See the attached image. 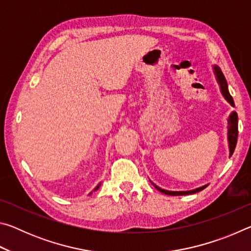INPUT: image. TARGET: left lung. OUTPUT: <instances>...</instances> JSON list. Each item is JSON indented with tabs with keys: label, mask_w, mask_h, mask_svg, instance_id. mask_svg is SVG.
Instances as JSON below:
<instances>
[{
	"label": "left lung",
	"mask_w": 251,
	"mask_h": 251,
	"mask_svg": "<svg viewBox=\"0 0 251 251\" xmlns=\"http://www.w3.org/2000/svg\"><path fill=\"white\" fill-rule=\"evenodd\" d=\"M215 70V74L217 76V80L218 84L220 86V91H222L223 95L225 99L228 100V103L231 106H235V103H233V100L231 95L229 94L228 91V85H227V80L225 78V76L223 74L222 70L219 69L217 65L214 66ZM237 138H238V116L236 112H232L230 114V116L228 118V143H229V156H231L233 154V151H235L236 145H237ZM157 189L159 190L160 193H163L165 195H169V196H182V195H192V194H196L201 190L205 189L208 185H205L202 187H199V188L193 189V190H187V192H171V190H165L159 188L158 186H156L154 182H151Z\"/></svg>",
	"instance_id": "8db88e82"
}]
</instances>
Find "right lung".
<instances>
[{
    "label": "right lung",
    "mask_w": 251,
    "mask_h": 251,
    "mask_svg": "<svg viewBox=\"0 0 251 251\" xmlns=\"http://www.w3.org/2000/svg\"><path fill=\"white\" fill-rule=\"evenodd\" d=\"M100 184H99V186H97V187H96V188H95L94 190H96V189H99V187H100Z\"/></svg>",
    "instance_id": "obj_1"
}]
</instances>
